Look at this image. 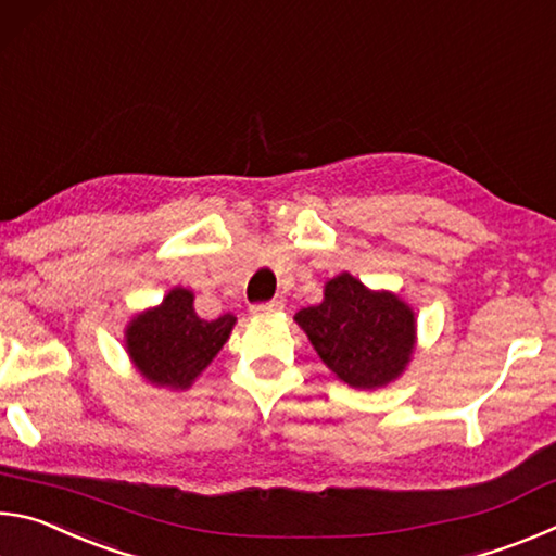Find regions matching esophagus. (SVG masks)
<instances>
[{"label":"esophagus","instance_id":"1","mask_svg":"<svg viewBox=\"0 0 556 556\" xmlns=\"http://www.w3.org/2000/svg\"><path fill=\"white\" fill-rule=\"evenodd\" d=\"M281 308H285V304H281L279 299H271V301H265V304H252L250 312L260 316V314H277Z\"/></svg>","mask_w":556,"mask_h":556}]
</instances>
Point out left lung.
I'll return each mask as SVG.
<instances>
[{"instance_id":"8db88e82","label":"left lung","mask_w":556,"mask_h":556,"mask_svg":"<svg viewBox=\"0 0 556 556\" xmlns=\"http://www.w3.org/2000/svg\"><path fill=\"white\" fill-rule=\"evenodd\" d=\"M321 361L357 390L382 388L407 368L412 308L390 291H370L351 275L331 279L318 306L294 316Z\"/></svg>"}]
</instances>
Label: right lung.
I'll return each instance as SVG.
<instances>
[{
  "label": "right lung",
  "instance_id": "add662e5",
  "mask_svg": "<svg viewBox=\"0 0 556 556\" xmlns=\"http://www.w3.org/2000/svg\"><path fill=\"white\" fill-rule=\"evenodd\" d=\"M235 326L232 314L205 321L193 312V294L176 287L162 306L139 314L127 328V353L149 382L186 390L208 368Z\"/></svg>",
  "mask_w": 556,
  "mask_h": 556
}]
</instances>
